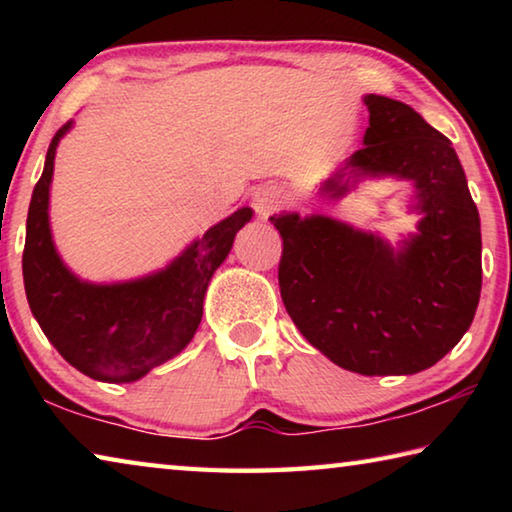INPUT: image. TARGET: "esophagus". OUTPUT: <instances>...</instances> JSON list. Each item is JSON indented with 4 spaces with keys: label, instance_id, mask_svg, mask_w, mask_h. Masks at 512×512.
I'll return each mask as SVG.
<instances>
[{
    "label": "esophagus",
    "instance_id": "obj_1",
    "mask_svg": "<svg viewBox=\"0 0 512 512\" xmlns=\"http://www.w3.org/2000/svg\"><path fill=\"white\" fill-rule=\"evenodd\" d=\"M282 203H284V196H282V189L277 185H262L255 189L253 207L262 219H268L275 210H280Z\"/></svg>",
    "mask_w": 512,
    "mask_h": 512
}]
</instances>
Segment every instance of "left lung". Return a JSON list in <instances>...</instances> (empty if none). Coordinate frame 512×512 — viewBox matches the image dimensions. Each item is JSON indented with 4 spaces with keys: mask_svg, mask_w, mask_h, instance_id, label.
<instances>
[{
    "mask_svg": "<svg viewBox=\"0 0 512 512\" xmlns=\"http://www.w3.org/2000/svg\"><path fill=\"white\" fill-rule=\"evenodd\" d=\"M363 146L320 192L361 176L411 180L418 235L393 250L323 214L271 216L282 235V302L300 334L359 375H415L470 329L481 296V221L452 142L402 101L368 94Z\"/></svg>",
    "mask_w": 512,
    "mask_h": 512,
    "instance_id": "left-lung-1",
    "label": "left lung"
}]
</instances>
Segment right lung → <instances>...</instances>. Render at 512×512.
I'll list each match as a JSON object with an SVG mask.
<instances>
[{"mask_svg":"<svg viewBox=\"0 0 512 512\" xmlns=\"http://www.w3.org/2000/svg\"><path fill=\"white\" fill-rule=\"evenodd\" d=\"M69 128L72 121L58 128L33 187L22 255L24 289L42 332L69 366L112 384L135 381L194 339L207 284L253 210L241 207L212 225L164 271L119 284L83 282L58 257L49 230L56 146Z\"/></svg>","mask_w":512,"mask_h":512,"instance_id":"right-lung-1","label":"right lung"}]
</instances>
